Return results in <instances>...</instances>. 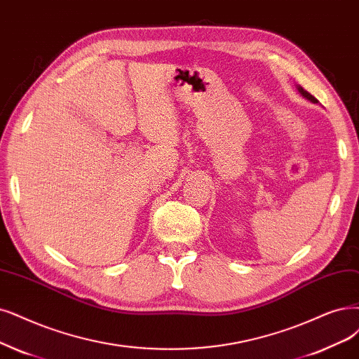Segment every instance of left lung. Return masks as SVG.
I'll return each mask as SVG.
<instances>
[{"label":"left lung","mask_w":359,"mask_h":359,"mask_svg":"<svg viewBox=\"0 0 359 359\" xmlns=\"http://www.w3.org/2000/svg\"><path fill=\"white\" fill-rule=\"evenodd\" d=\"M296 88H297V91H299V93H300V95H302V96H303V97H304V99H308V100H311V102H312V103H318V100H316V99H315V97H313V96H312V95H311V93H308V91H306V90H304V88H303V87H300V86H297V87H296Z\"/></svg>","instance_id":"left-lung-1"}]
</instances>
